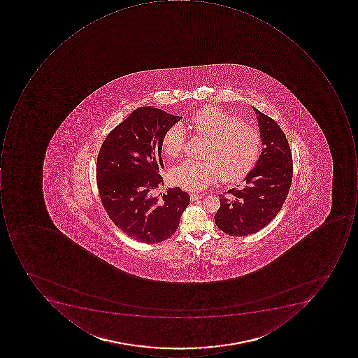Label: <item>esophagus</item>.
Masks as SVG:
<instances>
[{
  "label": "esophagus",
  "mask_w": 358,
  "mask_h": 358,
  "mask_svg": "<svg viewBox=\"0 0 358 358\" xmlns=\"http://www.w3.org/2000/svg\"><path fill=\"white\" fill-rule=\"evenodd\" d=\"M203 198V196L202 194H190V200L192 201H196V200H200V199Z\"/></svg>",
  "instance_id": "1"
}]
</instances>
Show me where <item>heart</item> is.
Segmentation results:
<instances>
[{
	"label": "heart",
	"instance_id": "1",
	"mask_svg": "<svg viewBox=\"0 0 358 358\" xmlns=\"http://www.w3.org/2000/svg\"><path fill=\"white\" fill-rule=\"evenodd\" d=\"M194 134L208 138L206 160H185L171 170V182L189 192H200L222 178L236 182L245 178L262 152V134L257 129L215 106H206L190 117ZM186 132L182 124L166 129L162 140L164 154L176 158L184 150Z\"/></svg>",
	"mask_w": 358,
	"mask_h": 358
}]
</instances>
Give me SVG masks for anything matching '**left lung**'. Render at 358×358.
Segmentation results:
<instances>
[{
    "label": "left lung",
    "instance_id": "left-lung-1",
    "mask_svg": "<svg viewBox=\"0 0 358 358\" xmlns=\"http://www.w3.org/2000/svg\"><path fill=\"white\" fill-rule=\"evenodd\" d=\"M262 145L256 168L246 176V186L220 194L215 224L224 234L245 236L269 224L283 206L292 180L289 143L275 120L256 110Z\"/></svg>",
    "mask_w": 358,
    "mask_h": 358
}]
</instances>
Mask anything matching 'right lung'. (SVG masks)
Listing matches in <instances>:
<instances>
[{
  "mask_svg": "<svg viewBox=\"0 0 358 358\" xmlns=\"http://www.w3.org/2000/svg\"><path fill=\"white\" fill-rule=\"evenodd\" d=\"M182 117L159 108L134 110L103 141L96 159V185L108 217L127 236L160 243L176 234L190 196L180 187L164 194L162 140Z\"/></svg>",
  "mask_w": 358,
  "mask_h": 358,
  "instance_id": "right-lung-1",
  "label": "right lung"
}]
</instances>
